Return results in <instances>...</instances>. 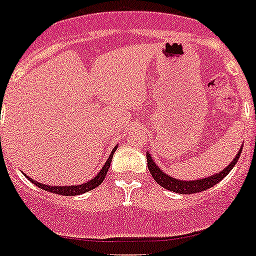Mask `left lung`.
<instances>
[{
  "mask_svg": "<svg viewBox=\"0 0 256 256\" xmlns=\"http://www.w3.org/2000/svg\"><path fill=\"white\" fill-rule=\"evenodd\" d=\"M242 149L238 152L236 157L234 158L228 166H226L222 172L219 173H214V174H210V177H202V178H198V180H178V178H174L172 177L168 173L162 172L157 166V164L154 162L153 157L150 156L149 152H146V158H148V168H149L150 174L153 176V178L157 181V184L161 185L162 188L168 189V190H172V192L181 193V194H192V193L202 192V190H206V189L212 188L214 185H216L218 182L223 180L224 177L232 170V168L235 166V164L238 162V160L240 157Z\"/></svg>",
  "mask_w": 256,
  "mask_h": 256,
  "instance_id": "left-lung-1",
  "label": "left lung"
}]
</instances>
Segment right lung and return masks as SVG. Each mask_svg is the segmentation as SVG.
Here are the masks:
<instances>
[{
	"instance_id": "1",
	"label": "right lung",
	"mask_w": 256,
	"mask_h": 256,
	"mask_svg": "<svg viewBox=\"0 0 256 256\" xmlns=\"http://www.w3.org/2000/svg\"><path fill=\"white\" fill-rule=\"evenodd\" d=\"M115 150H116V146H115L112 152H111L110 157L107 160L103 168L99 170L94 178H91L90 181L87 182H83V184H79V185H70V186H52V185H46V184H42V182H37L36 180H32L30 177L26 176V178H28L30 182L38 186V188L44 189L46 192H50V193H56V194H62V196H78V194H82V193H86V192H90V190H92L95 189L96 186L102 184L103 180H104V177H106L107 172L110 169V164H111V160H112V156H114Z\"/></svg>"
}]
</instances>
